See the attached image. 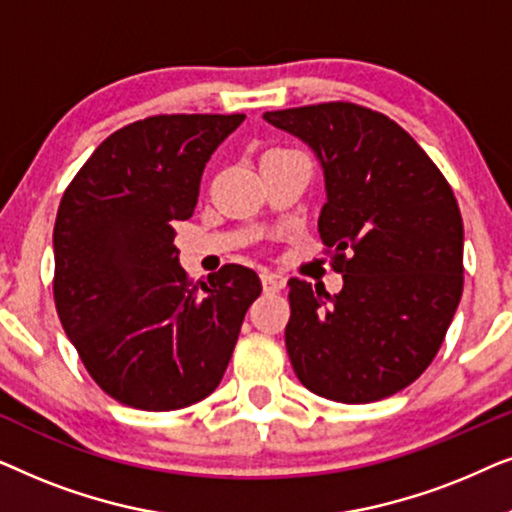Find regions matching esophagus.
Masks as SVG:
<instances>
[{
  "label": "esophagus",
  "mask_w": 512,
  "mask_h": 512,
  "mask_svg": "<svg viewBox=\"0 0 512 512\" xmlns=\"http://www.w3.org/2000/svg\"><path fill=\"white\" fill-rule=\"evenodd\" d=\"M261 282L265 293H277L284 286V279L270 270H261Z\"/></svg>",
  "instance_id": "esophagus-1"
}]
</instances>
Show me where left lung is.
Returning <instances> with one entry per match:
<instances>
[{"label": "left lung", "mask_w": 512, "mask_h": 512, "mask_svg": "<svg viewBox=\"0 0 512 512\" xmlns=\"http://www.w3.org/2000/svg\"><path fill=\"white\" fill-rule=\"evenodd\" d=\"M324 172L319 235L340 293L289 279L284 340L303 387L338 403L401 391L438 354L464 289V223L433 160L401 125L352 102L265 111Z\"/></svg>", "instance_id": "obj_1"}]
</instances>
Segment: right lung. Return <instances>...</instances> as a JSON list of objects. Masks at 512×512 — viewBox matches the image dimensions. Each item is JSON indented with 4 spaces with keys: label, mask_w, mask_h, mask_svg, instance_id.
Masks as SVG:
<instances>
[{
    "label": "right lung",
    "mask_w": 512,
    "mask_h": 512,
    "mask_svg": "<svg viewBox=\"0 0 512 512\" xmlns=\"http://www.w3.org/2000/svg\"><path fill=\"white\" fill-rule=\"evenodd\" d=\"M244 114L151 116L97 146L62 195L53 296L90 377L165 412L212 394L261 279L244 265L188 282L174 221L191 219L212 153Z\"/></svg>",
    "instance_id": "obj_1"
}]
</instances>
